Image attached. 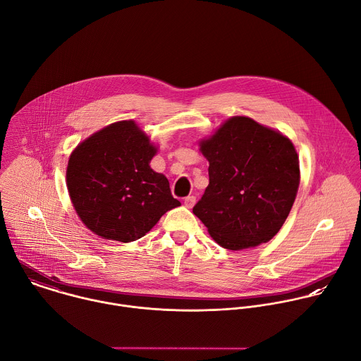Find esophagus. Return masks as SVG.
I'll return each instance as SVG.
<instances>
[{
	"instance_id": "1",
	"label": "esophagus",
	"mask_w": 361,
	"mask_h": 361,
	"mask_svg": "<svg viewBox=\"0 0 361 361\" xmlns=\"http://www.w3.org/2000/svg\"><path fill=\"white\" fill-rule=\"evenodd\" d=\"M194 204H195V197H194V195H188V197L184 198V205H185L187 208H192Z\"/></svg>"
}]
</instances>
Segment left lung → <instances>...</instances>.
<instances>
[{
	"label": "left lung",
	"instance_id": "8db88e82",
	"mask_svg": "<svg viewBox=\"0 0 361 361\" xmlns=\"http://www.w3.org/2000/svg\"><path fill=\"white\" fill-rule=\"evenodd\" d=\"M200 147L209 161V184L192 212L212 239L229 250L273 239L298 192L293 142L252 118L232 116Z\"/></svg>",
	"mask_w": 361,
	"mask_h": 361
}]
</instances>
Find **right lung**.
Here are the masks:
<instances>
[{
  "label": "right lung",
  "instance_id": "obj_1",
  "mask_svg": "<svg viewBox=\"0 0 361 361\" xmlns=\"http://www.w3.org/2000/svg\"><path fill=\"white\" fill-rule=\"evenodd\" d=\"M156 153L157 147L135 121L111 123L73 150L67 190L91 232L108 240L133 242L181 205L166 176L149 166Z\"/></svg>",
  "mask_w": 361,
  "mask_h": 361
}]
</instances>
